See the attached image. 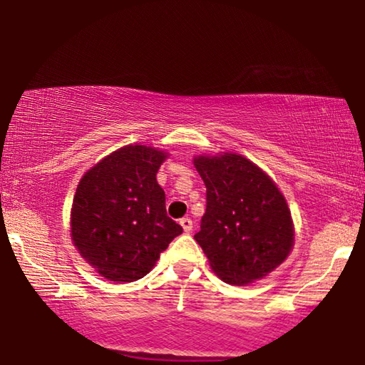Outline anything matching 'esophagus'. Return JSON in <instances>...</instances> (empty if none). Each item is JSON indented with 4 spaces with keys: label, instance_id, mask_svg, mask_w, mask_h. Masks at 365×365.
Listing matches in <instances>:
<instances>
[{
    "label": "esophagus",
    "instance_id": "1",
    "mask_svg": "<svg viewBox=\"0 0 365 365\" xmlns=\"http://www.w3.org/2000/svg\"><path fill=\"white\" fill-rule=\"evenodd\" d=\"M179 224H181L184 232H191L192 231V221L189 217H182L181 221H179Z\"/></svg>",
    "mask_w": 365,
    "mask_h": 365
}]
</instances>
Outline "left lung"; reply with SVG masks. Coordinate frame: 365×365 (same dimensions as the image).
I'll use <instances>...</instances> for the list:
<instances>
[{
    "mask_svg": "<svg viewBox=\"0 0 365 365\" xmlns=\"http://www.w3.org/2000/svg\"><path fill=\"white\" fill-rule=\"evenodd\" d=\"M206 184V212L194 239L214 274L232 286L266 277L294 246V222L276 182L237 153L194 158Z\"/></svg>",
    "mask_w": 365,
    "mask_h": 365,
    "instance_id": "left-lung-1",
    "label": "left lung"
}]
</instances>
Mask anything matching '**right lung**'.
<instances>
[{
    "instance_id": "add662e5",
    "label": "right lung",
    "mask_w": 365,
    "mask_h": 365,
    "mask_svg": "<svg viewBox=\"0 0 365 365\" xmlns=\"http://www.w3.org/2000/svg\"><path fill=\"white\" fill-rule=\"evenodd\" d=\"M168 153L128 144L84 173L71 207L73 244L99 276L133 282L156 266L182 232L168 217L156 174Z\"/></svg>"
}]
</instances>
